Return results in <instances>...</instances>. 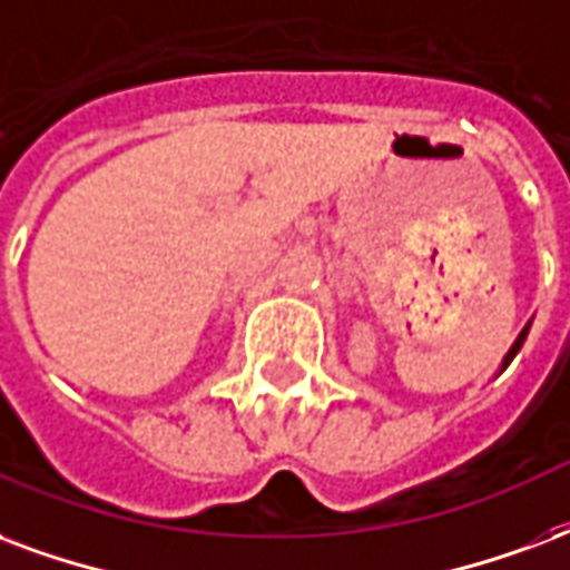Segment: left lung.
Here are the masks:
<instances>
[{"label":"left lung","instance_id":"left-lung-1","mask_svg":"<svg viewBox=\"0 0 570 570\" xmlns=\"http://www.w3.org/2000/svg\"><path fill=\"white\" fill-rule=\"evenodd\" d=\"M529 326H532V323H525V328H522V332H520V338H517V341H513V344H510L508 356H504V360H501V371L508 368L510 362H513V356H517V353H520L522 341H525V335H529Z\"/></svg>","mask_w":570,"mask_h":570}]
</instances>
